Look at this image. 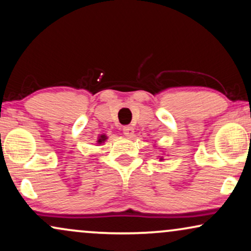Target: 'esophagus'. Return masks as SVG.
Returning <instances> with one entry per match:
<instances>
[{"instance_id":"esophagus-1","label":"esophagus","mask_w":251,"mask_h":251,"mask_svg":"<svg viewBox=\"0 0 251 251\" xmlns=\"http://www.w3.org/2000/svg\"><path fill=\"white\" fill-rule=\"evenodd\" d=\"M123 134H125V136H126V137H134L135 135V131H134V128L130 126H123Z\"/></svg>"}]
</instances>
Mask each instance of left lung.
<instances>
[{"mask_svg": "<svg viewBox=\"0 0 251 251\" xmlns=\"http://www.w3.org/2000/svg\"><path fill=\"white\" fill-rule=\"evenodd\" d=\"M159 157V160H163L164 158H163V157H160V156H158Z\"/></svg>", "mask_w": 251, "mask_h": 251, "instance_id": "obj_1", "label": "left lung"}]
</instances>
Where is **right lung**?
I'll return each instance as SVG.
<instances>
[{
	"label": "right lung",
	"instance_id": "add662e5",
	"mask_svg": "<svg viewBox=\"0 0 251 251\" xmlns=\"http://www.w3.org/2000/svg\"><path fill=\"white\" fill-rule=\"evenodd\" d=\"M106 140H107V136L106 135H101L100 137L98 138V144H102Z\"/></svg>",
	"mask_w": 251,
	"mask_h": 251
}]
</instances>
